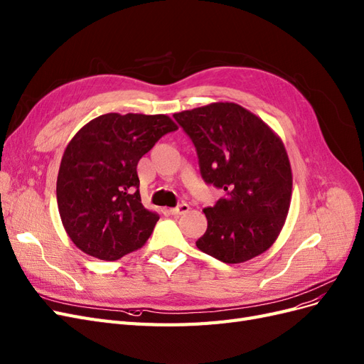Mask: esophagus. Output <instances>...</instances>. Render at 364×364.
<instances>
[{"instance_id":"esophagus-1","label":"esophagus","mask_w":364,"mask_h":364,"mask_svg":"<svg viewBox=\"0 0 364 364\" xmlns=\"http://www.w3.org/2000/svg\"><path fill=\"white\" fill-rule=\"evenodd\" d=\"M189 210H191L189 204L183 203V204L177 205L175 208H171V210H169V213H171V215H175V216H180V215H184V213L189 212Z\"/></svg>"}]
</instances>
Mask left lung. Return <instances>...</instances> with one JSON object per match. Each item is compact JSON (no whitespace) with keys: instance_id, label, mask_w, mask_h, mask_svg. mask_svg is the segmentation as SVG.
<instances>
[{"instance_id":"left-lung-1","label":"left lung","mask_w":364,"mask_h":364,"mask_svg":"<svg viewBox=\"0 0 364 364\" xmlns=\"http://www.w3.org/2000/svg\"><path fill=\"white\" fill-rule=\"evenodd\" d=\"M192 139L207 184L225 191L204 208L207 231L198 250L224 263H243L267 251L286 222L291 168L283 140L236 102H212L173 114Z\"/></svg>"}]
</instances>
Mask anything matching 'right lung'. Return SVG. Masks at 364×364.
I'll list each match as a JSON object with an SVG mask.
<instances>
[{
	"mask_svg": "<svg viewBox=\"0 0 364 364\" xmlns=\"http://www.w3.org/2000/svg\"><path fill=\"white\" fill-rule=\"evenodd\" d=\"M177 128L166 114L140 113H105L80 128L63 152L55 191L78 250L114 262L142 248L159 215L140 199L137 163Z\"/></svg>",
	"mask_w": 364,
	"mask_h": 364,
	"instance_id": "right-lung-1",
	"label": "right lung"
}]
</instances>
